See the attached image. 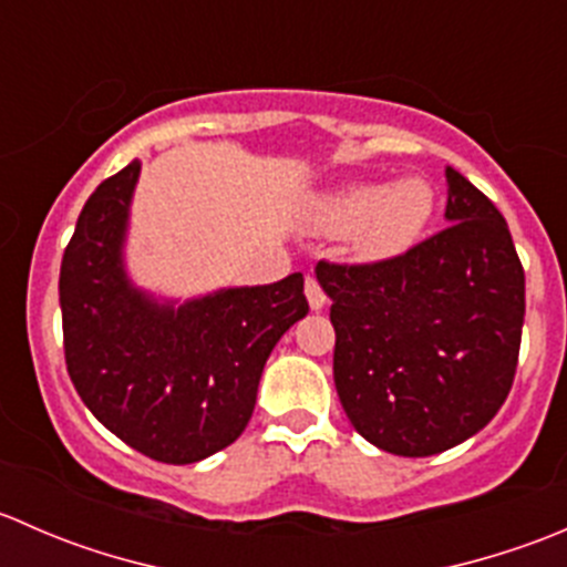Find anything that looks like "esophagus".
<instances>
[{"label":"esophagus","mask_w":567,"mask_h":567,"mask_svg":"<svg viewBox=\"0 0 567 567\" xmlns=\"http://www.w3.org/2000/svg\"><path fill=\"white\" fill-rule=\"evenodd\" d=\"M305 293H307V301H310V307L312 310H323L326 307V290L320 288V282L318 279H307V285H305Z\"/></svg>","instance_id":"esophagus-1"}]
</instances>
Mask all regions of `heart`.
<instances>
[{
  "label": "heart",
  "instance_id": "1",
  "mask_svg": "<svg viewBox=\"0 0 567 567\" xmlns=\"http://www.w3.org/2000/svg\"><path fill=\"white\" fill-rule=\"evenodd\" d=\"M433 188L422 177L392 183H353L320 197L310 225L326 236H353L362 260L384 262L416 244L433 216Z\"/></svg>",
  "mask_w": 567,
  "mask_h": 567
}]
</instances>
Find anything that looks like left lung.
Listing matches in <instances>:
<instances>
[{"label": "left lung", "instance_id": "8db88e82", "mask_svg": "<svg viewBox=\"0 0 567 567\" xmlns=\"http://www.w3.org/2000/svg\"><path fill=\"white\" fill-rule=\"evenodd\" d=\"M450 225L384 262L320 260L334 386L370 444L403 458L483 431L516 379L524 268L505 216L447 167Z\"/></svg>", "mask_w": 567, "mask_h": 567}]
</instances>
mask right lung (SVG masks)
Wrapping results in <instances>:
<instances>
[{
	"instance_id": "obj_1",
	"label": "right lung",
	"mask_w": 567,
	"mask_h": 567,
	"mask_svg": "<svg viewBox=\"0 0 567 567\" xmlns=\"http://www.w3.org/2000/svg\"><path fill=\"white\" fill-rule=\"evenodd\" d=\"M140 167L131 162L90 194L62 255L65 364L101 425L136 453L183 466L241 436L268 353L310 305L301 274L181 307L134 288L123 241Z\"/></svg>"
}]
</instances>
